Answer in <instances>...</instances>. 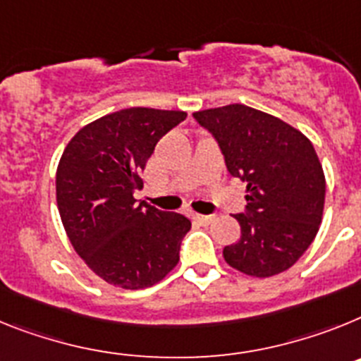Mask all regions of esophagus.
I'll use <instances>...</instances> for the list:
<instances>
[{
  "label": "esophagus",
  "mask_w": 361,
  "mask_h": 361,
  "mask_svg": "<svg viewBox=\"0 0 361 361\" xmlns=\"http://www.w3.org/2000/svg\"><path fill=\"white\" fill-rule=\"evenodd\" d=\"M192 218H194V221H198V224H202V225H211L212 221L216 219V216L214 214H194Z\"/></svg>",
  "instance_id": "1"
}]
</instances>
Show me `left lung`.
Wrapping results in <instances>:
<instances>
[{"label": "left lung", "instance_id": "8db88e82", "mask_svg": "<svg viewBox=\"0 0 361 361\" xmlns=\"http://www.w3.org/2000/svg\"><path fill=\"white\" fill-rule=\"evenodd\" d=\"M214 136L231 176L247 183L241 236L224 249L236 271L269 278L293 267L322 224L325 176L312 143L280 118L233 103L194 112Z\"/></svg>", "mask_w": 361, "mask_h": 361}]
</instances>
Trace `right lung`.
<instances>
[{
	"label": "right lung",
	"instance_id": "right-lung-1",
	"mask_svg": "<svg viewBox=\"0 0 361 361\" xmlns=\"http://www.w3.org/2000/svg\"><path fill=\"white\" fill-rule=\"evenodd\" d=\"M187 118L181 111L133 106L85 125L56 172V200L72 247L99 278L145 289L180 262L190 221L137 203L134 190L159 137Z\"/></svg>",
	"mask_w": 361,
	"mask_h": 361
}]
</instances>
